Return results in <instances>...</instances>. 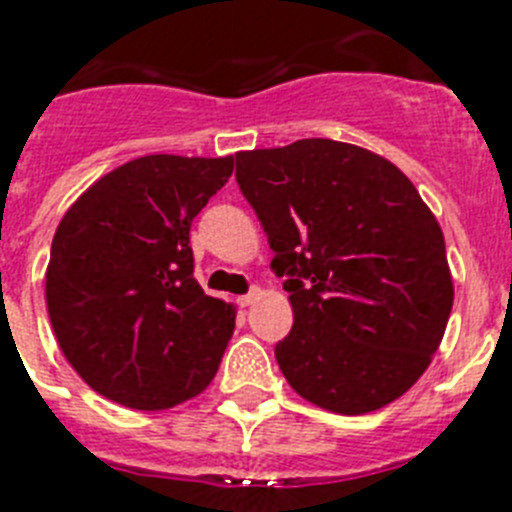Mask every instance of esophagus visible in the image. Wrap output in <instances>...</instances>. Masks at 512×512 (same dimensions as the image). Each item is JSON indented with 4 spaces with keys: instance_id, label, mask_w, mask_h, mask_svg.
Returning <instances> with one entry per match:
<instances>
[{
    "instance_id": "obj_1",
    "label": "esophagus",
    "mask_w": 512,
    "mask_h": 512,
    "mask_svg": "<svg viewBox=\"0 0 512 512\" xmlns=\"http://www.w3.org/2000/svg\"><path fill=\"white\" fill-rule=\"evenodd\" d=\"M257 296H260V288H252V291H247L244 296H239L237 301H239V306H250V304H255Z\"/></svg>"
}]
</instances>
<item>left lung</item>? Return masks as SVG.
I'll list each match as a JSON object with an SVG mask.
<instances>
[{
	"label": "left lung",
	"instance_id": "1",
	"mask_svg": "<svg viewBox=\"0 0 512 512\" xmlns=\"http://www.w3.org/2000/svg\"><path fill=\"white\" fill-rule=\"evenodd\" d=\"M237 182L286 278L288 384L340 415L381 410L420 379L446 332L443 231L384 157L332 139L237 154Z\"/></svg>",
	"mask_w": 512,
	"mask_h": 512
}]
</instances>
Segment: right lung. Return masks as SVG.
<instances>
[{
    "mask_svg": "<svg viewBox=\"0 0 512 512\" xmlns=\"http://www.w3.org/2000/svg\"><path fill=\"white\" fill-rule=\"evenodd\" d=\"M234 157L149 154L108 172L53 234L46 304L66 361L97 394L167 410L201 394L234 332V306L193 278L190 226Z\"/></svg>",
    "mask_w": 512,
    "mask_h": 512,
    "instance_id": "1",
    "label": "right lung"
}]
</instances>
